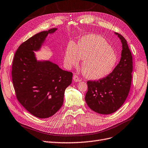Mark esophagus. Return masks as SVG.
<instances>
[{
    "label": "esophagus",
    "instance_id": "obj_1",
    "mask_svg": "<svg viewBox=\"0 0 148 148\" xmlns=\"http://www.w3.org/2000/svg\"><path fill=\"white\" fill-rule=\"evenodd\" d=\"M73 80L75 82H79L80 81V78L77 75H74L73 76Z\"/></svg>",
    "mask_w": 148,
    "mask_h": 148
}]
</instances>
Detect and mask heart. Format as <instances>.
Wrapping results in <instances>:
<instances>
[{
    "label": "heart",
    "instance_id": "heart-1",
    "mask_svg": "<svg viewBox=\"0 0 148 148\" xmlns=\"http://www.w3.org/2000/svg\"><path fill=\"white\" fill-rule=\"evenodd\" d=\"M82 59L83 73L88 79L99 80L110 75L118 61L116 53L102 37L88 34L76 45L71 42L64 54V65L68 69L77 66Z\"/></svg>",
    "mask_w": 148,
    "mask_h": 148
}]
</instances>
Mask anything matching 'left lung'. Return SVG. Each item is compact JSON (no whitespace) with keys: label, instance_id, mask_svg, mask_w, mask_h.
Masks as SVG:
<instances>
[{"label":"left lung","instance_id":"8db88e82","mask_svg":"<svg viewBox=\"0 0 148 148\" xmlns=\"http://www.w3.org/2000/svg\"><path fill=\"white\" fill-rule=\"evenodd\" d=\"M122 44L121 59L113 71L98 81H88L85 101L89 108L100 114L114 113L126 100L132 80V57L125 38L119 33Z\"/></svg>","mask_w":148,"mask_h":148}]
</instances>
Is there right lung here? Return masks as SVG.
I'll return each mask as SVG.
<instances>
[{
	"label": "right lung",
	"instance_id": "1",
	"mask_svg": "<svg viewBox=\"0 0 148 148\" xmlns=\"http://www.w3.org/2000/svg\"><path fill=\"white\" fill-rule=\"evenodd\" d=\"M57 28L42 31L22 43L14 55L12 79L20 103L34 116L46 119L58 111L73 73L48 60H37L34 52L45 45L48 34Z\"/></svg>",
	"mask_w": 148,
	"mask_h": 148
}]
</instances>
